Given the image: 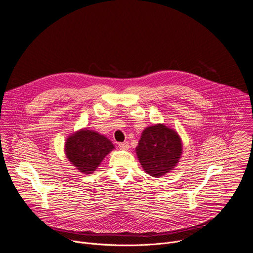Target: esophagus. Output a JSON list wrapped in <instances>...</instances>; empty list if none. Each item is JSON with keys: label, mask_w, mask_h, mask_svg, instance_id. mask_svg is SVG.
<instances>
[{"label": "esophagus", "mask_w": 253, "mask_h": 253, "mask_svg": "<svg viewBox=\"0 0 253 253\" xmlns=\"http://www.w3.org/2000/svg\"><path fill=\"white\" fill-rule=\"evenodd\" d=\"M118 146L121 148V149H124V150H127L129 148V143L127 141L125 142H121L118 144Z\"/></svg>", "instance_id": "esophagus-1"}]
</instances>
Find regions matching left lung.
<instances>
[{
  "label": "left lung",
  "instance_id": "1",
  "mask_svg": "<svg viewBox=\"0 0 253 253\" xmlns=\"http://www.w3.org/2000/svg\"><path fill=\"white\" fill-rule=\"evenodd\" d=\"M182 145L177 133L162 124L143 131L136 153L148 174L162 176L174 168L181 155Z\"/></svg>",
  "mask_w": 253,
  "mask_h": 253
}]
</instances>
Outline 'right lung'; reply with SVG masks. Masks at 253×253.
<instances>
[{"label": "right lung", "instance_id": "right-lung-1", "mask_svg": "<svg viewBox=\"0 0 253 253\" xmlns=\"http://www.w3.org/2000/svg\"><path fill=\"white\" fill-rule=\"evenodd\" d=\"M113 148L110 140L103 135L90 130H82L68 138L66 155L78 170L89 174Z\"/></svg>", "mask_w": 253, "mask_h": 253}]
</instances>
